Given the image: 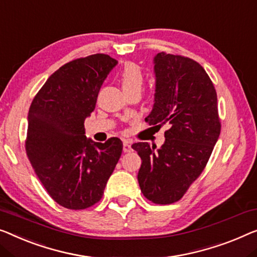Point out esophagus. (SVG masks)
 Instances as JSON below:
<instances>
[{"label":"esophagus","mask_w":257,"mask_h":257,"mask_svg":"<svg viewBox=\"0 0 257 257\" xmlns=\"http://www.w3.org/2000/svg\"><path fill=\"white\" fill-rule=\"evenodd\" d=\"M130 151H133L132 143H130L129 141H124L123 142V152H130Z\"/></svg>","instance_id":"1"}]
</instances>
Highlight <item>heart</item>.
I'll return each mask as SVG.
<instances>
[{
  "instance_id": "obj_1",
  "label": "heart",
  "mask_w": 257,
  "mask_h": 257,
  "mask_svg": "<svg viewBox=\"0 0 257 257\" xmlns=\"http://www.w3.org/2000/svg\"><path fill=\"white\" fill-rule=\"evenodd\" d=\"M121 87L124 94L132 91H140L143 86V72L141 68L135 63H127L121 69L118 75Z\"/></svg>"
}]
</instances>
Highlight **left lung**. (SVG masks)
I'll return each mask as SVG.
<instances>
[{
  "mask_svg": "<svg viewBox=\"0 0 257 257\" xmlns=\"http://www.w3.org/2000/svg\"><path fill=\"white\" fill-rule=\"evenodd\" d=\"M156 87L150 125L167 123L165 142L132 145L142 159L140 188L149 201L171 204L181 198L204 170L220 134L217 93L196 61L158 53L153 57Z\"/></svg>",
  "mask_w": 257,
  "mask_h": 257,
  "instance_id": "1",
  "label": "left lung"
}]
</instances>
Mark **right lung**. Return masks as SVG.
<instances>
[{
	"mask_svg": "<svg viewBox=\"0 0 257 257\" xmlns=\"http://www.w3.org/2000/svg\"><path fill=\"white\" fill-rule=\"evenodd\" d=\"M116 64L106 54L71 61L49 76L31 104L26 153L47 193L67 209L100 201L121 157L120 139L98 143L87 139L84 128Z\"/></svg>",
	"mask_w": 257,
	"mask_h": 257,
	"instance_id": "add662e5",
	"label": "right lung"
}]
</instances>
